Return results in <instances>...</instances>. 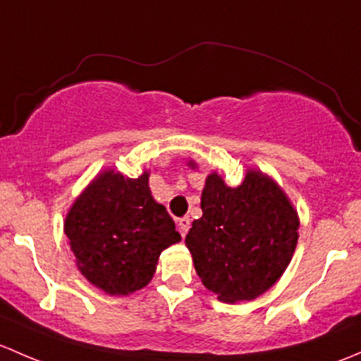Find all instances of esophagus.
I'll use <instances>...</instances> for the list:
<instances>
[{"mask_svg":"<svg viewBox=\"0 0 361 361\" xmlns=\"http://www.w3.org/2000/svg\"><path fill=\"white\" fill-rule=\"evenodd\" d=\"M177 228H179L180 235L185 236V233H188L189 228H191V219H189V217L179 219V222H177Z\"/></svg>","mask_w":361,"mask_h":361,"instance_id":"obj_1","label":"esophagus"}]
</instances>
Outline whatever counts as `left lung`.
<instances>
[{
	"label": "left lung",
	"mask_w": 361,
	"mask_h": 361,
	"mask_svg": "<svg viewBox=\"0 0 361 361\" xmlns=\"http://www.w3.org/2000/svg\"><path fill=\"white\" fill-rule=\"evenodd\" d=\"M202 210L185 236L202 283L224 302L269 290L290 264L299 238V217L283 189L261 170H248L238 188L212 172Z\"/></svg>",
	"instance_id": "left-lung-1"
}]
</instances>
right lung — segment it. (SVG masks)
Returning a JSON list of instances; mask_svg holds the SVG:
<instances>
[{
  "instance_id": "1",
  "label": "right lung",
  "mask_w": 361,
  "mask_h": 361,
  "mask_svg": "<svg viewBox=\"0 0 361 361\" xmlns=\"http://www.w3.org/2000/svg\"><path fill=\"white\" fill-rule=\"evenodd\" d=\"M64 233L81 274L109 295L146 287L159 254L180 241L166 208L151 196L149 172L137 179L100 172L71 207Z\"/></svg>"
}]
</instances>
